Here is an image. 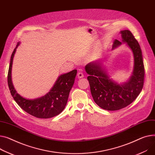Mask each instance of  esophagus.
Here are the masks:
<instances>
[{"mask_svg": "<svg viewBox=\"0 0 155 155\" xmlns=\"http://www.w3.org/2000/svg\"><path fill=\"white\" fill-rule=\"evenodd\" d=\"M77 77L78 78H83L84 77V74L82 73L81 71H79L78 74H77Z\"/></svg>", "mask_w": 155, "mask_h": 155, "instance_id": "1", "label": "esophagus"}]
</instances>
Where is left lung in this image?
Masks as SVG:
<instances>
[{
	"label": "left lung",
	"instance_id": "left-lung-1",
	"mask_svg": "<svg viewBox=\"0 0 155 155\" xmlns=\"http://www.w3.org/2000/svg\"><path fill=\"white\" fill-rule=\"evenodd\" d=\"M120 33L122 42L127 43L134 58L132 75L127 81L118 84L110 78L100 60L88 64L85 67L89 75L87 79L94 100L100 107L109 111L118 110L131 104L140 94L145 77L142 52L137 40L128 30H121ZM122 42L115 40L112 49Z\"/></svg>",
	"mask_w": 155,
	"mask_h": 155
}]
</instances>
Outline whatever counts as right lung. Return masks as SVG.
I'll return each mask as SVG.
<instances>
[{
	"instance_id": "add662e5",
	"label": "right lung",
	"mask_w": 155,
	"mask_h": 155,
	"mask_svg": "<svg viewBox=\"0 0 155 155\" xmlns=\"http://www.w3.org/2000/svg\"><path fill=\"white\" fill-rule=\"evenodd\" d=\"M20 45L17 43L10 57L8 71V85L12 97L17 104L28 114L38 118L54 117L64 110L68 101L69 93L74 85L77 73V70L60 75L49 92L40 98L27 99L17 94L12 81V67L16 49Z\"/></svg>"
}]
</instances>
